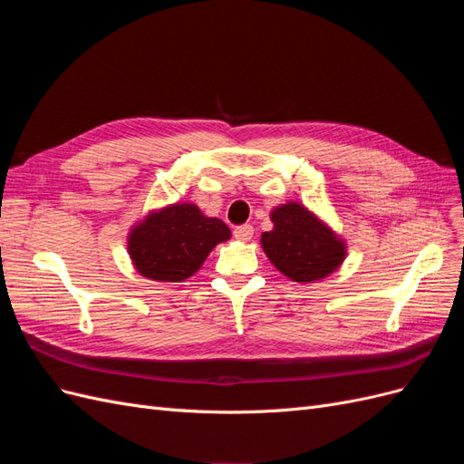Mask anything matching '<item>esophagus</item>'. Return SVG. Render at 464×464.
Here are the masks:
<instances>
[{"instance_id": "34e87169", "label": "esophagus", "mask_w": 464, "mask_h": 464, "mask_svg": "<svg viewBox=\"0 0 464 464\" xmlns=\"http://www.w3.org/2000/svg\"><path fill=\"white\" fill-rule=\"evenodd\" d=\"M234 237L240 242H249L254 237V227L251 224H244V227H237L234 230Z\"/></svg>"}]
</instances>
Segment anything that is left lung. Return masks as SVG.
<instances>
[{
    "label": "left lung",
    "mask_w": 464,
    "mask_h": 464,
    "mask_svg": "<svg viewBox=\"0 0 464 464\" xmlns=\"http://www.w3.org/2000/svg\"><path fill=\"white\" fill-rule=\"evenodd\" d=\"M275 228L263 232L261 246L276 269L296 283L325 278L346 256L336 237L310 210L298 203L276 207L271 213Z\"/></svg>",
    "instance_id": "1"
}]
</instances>
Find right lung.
<instances>
[{"label":"right lung","mask_w":464,"mask_h":464,"mask_svg":"<svg viewBox=\"0 0 464 464\" xmlns=\"http://www.w3.org/2000/svg\"><path fill=\"white\" fill-rule=\"evenodd\" d=\"M230 228L208 218L191 203L166 207L131 230L128 249L135 269L150 280L181 283L199 269L217 244L227 242Z\"/></svg>","instance_id":"1"}]
</instances>
